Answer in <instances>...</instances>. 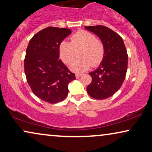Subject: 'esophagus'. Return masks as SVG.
<instances>
[{
  "instance_id": "1",
  "label": "esophagus",
  "mask_w": 152,
  "mask_h": 152,
  "mask_svg": "<svg viewBox=\"0 0 152 152\" xmlns=\"http://www.w3.org/2000/svg\"><path fill=\"white\" fill-rule=\"evenodd\" d=\"M83 74H78V73H77V74H76V78H80V77L82 76Z\"/></svg>"
}]
</instances>
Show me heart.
Instances as JSON below:
<instances>
[{
    "label": "heart",
    "instance_id": "b5f03b06",
    "mask_svg": "<svg viewBox=\"0 0 152 152\" xmlns=\"http://www.w3.org/2000/svg\"><path fill=\"white\" fill-rule=\"evenodd\" d=\"M79 50L80 56L70 64V69L81 72L89 69L91 65L96 67L103 60L104 48L102 42L94 34L85 30L78 31L71 36V41L63 40L58 46L60 58L69 64L74 58L76 50Z\"/></svg>",
    "mask_w": 152,
    "mask_h": 152
}]
</instances>
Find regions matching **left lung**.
Segmentation results:
<instances>
[{
	"label": "left lung",
	"instance_id": "obj_1",
	"mask_svg": "<svg viewBox=\"0 0 152 152\" xmlns=\"http://www.w3.org/2000/svg\"><path fill=\"white\" fill-rule=\"evenodd\" d=\"M98 36L104 45V55L99 67L89 73L92 78L87 87L88 94L95 99L112 96L121 88L127 69L128 56L123 40L105 26L85 27Z\"/></svg>",
	"mask_w": 152,
	"mask_h": 152
}]
</instances>
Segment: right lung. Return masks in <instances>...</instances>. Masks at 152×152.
Instances as JSON below:
<instances>
[{
    "label": "right lung",
    "mask_w": 152,
    "mask_h": 152,
    "mask_svg": "<svg viewBox=\"0 0 152 152\" xmlns=\"http://www.w3.org/2000/svg\"><path fill=\"white\" fill-rule=\"evenodd\" d=\"M72 33L67 28L48 27L29 40L24 61L25 73L31 91L49 103L63 101L68 94V85L76 79L59 60L58 46Z\"/></svg>",
    "instance_id": "right-lung-1"
}]
</instances>
